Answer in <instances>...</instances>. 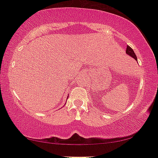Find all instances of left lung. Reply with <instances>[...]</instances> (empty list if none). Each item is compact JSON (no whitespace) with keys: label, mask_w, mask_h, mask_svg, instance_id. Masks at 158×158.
Instances as JSON below:
<instances>
[{"label":"left lung","mask_w":158,"mask_h":158,"mask_svg":"<svg viewBox=\"0 0 158 158\" xmlns=\"http://www.w3.org/2000/svg\"><path fill=\"white\" fill-rule=\"evenodd\" d=\"M126 53L128 55H130V56H132V58H134L135 60H137V56H136V54H135L134 51L132 48L130 47V46H127V49H126Z\"/></svg>","instance_id":"1"}]
</instances>
